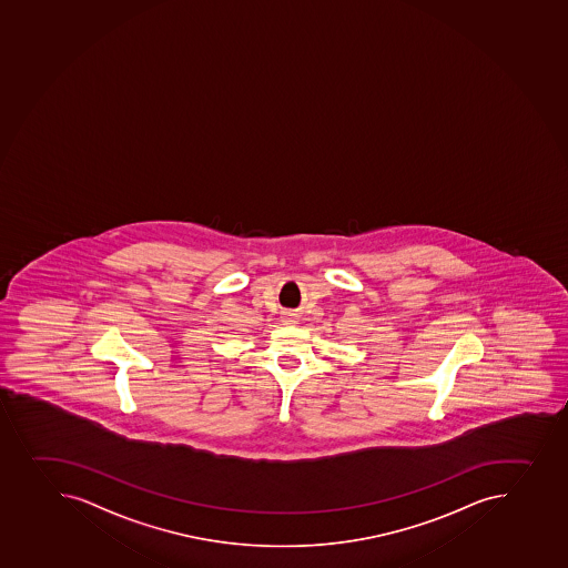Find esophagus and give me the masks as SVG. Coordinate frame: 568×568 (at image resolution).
Wrapping results in <instances>:
<instances>
[{
  "mask_svg": "<svg viewBox=\"0 0 568 568\" xmlns=\"http://www.w3.org/2000/svg\"><path fill=\"white\" fill-rule=\"evenodd\" d=\"M282 322L285 325L297 324V314L296 313H291V311H288V313H283Z\"/></svg>",
  "mask_w": 568,
  "mask_h": 568,
  "instance_id": "esophagus-1",
  "label": "esophagus"
}]
</instances>
